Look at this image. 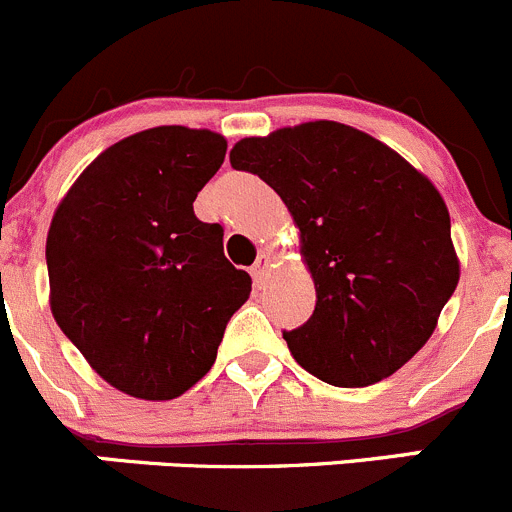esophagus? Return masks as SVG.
I'll list each match as a JSON object with an SVG mask.
<instances>
[{"label": "esophagus", "mask_w": 512, "mask_h": 512, "mask_svg": "<svg viewBox=\"0 0 512 512\" xmlns=\"http://www.w3.org/2000/svg\"><path fill=\"white\" fill-rule=\"evenodd\" d=\"M271 266H273V256L271 254H261V256H258L254 266H251V276H254V281L261 283L263 278L268 276V271H271Z\"/></svg>", "instance_id": "1"}]
</instances>
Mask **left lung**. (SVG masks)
I'll return each instance as SVG.
<instances>
[{
  "label": "left lung",
  "instance_id": "obj_1",
  "mask_svg": "<svg viewBox=\"0 0 512 512\" xmlns=\"http://www.w3.org/2000/svg\"><path fill=\"white\" fill-rule=\"evenodd\" d=\"M229 159L281 196L298 229L316 286L313 316L283 333L298 366L341 388L406 366L460 278L433 181L366 131L326 119L246 136Z\"/></svg>",
  "mask_w": 512,
  "mask_h": 512
}]
</instances>
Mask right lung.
Wrapping results in <instances>:
<instances>
[{
	"label": "right lung",
	"mask_w": 512,
	"mask_h": 512,
	"mask_svg": "<svg viewBox=\"0 0 512 512\" xmlns=\"http://www.w3.org/2000/svg\"><path fill=\"white\" fill-rule=\"evenodd\" d=\"M224 156L216 131L154 126L101 151L54 211L52 316L126 396L171 401L196 386L249 301L251 276L224 256V229L194 214Z\"/></svg>",
	"instance_id": "add662e5"
}]
</instances>
